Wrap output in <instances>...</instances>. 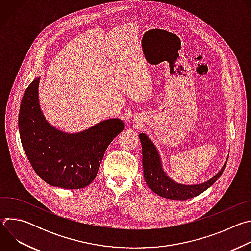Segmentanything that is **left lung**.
<instances>
[{
    "label": "left lung",
    "mask_w": 251,
    "mask_h": 251,
    "mask_svg": "<svg viewBox=\"0 0 251 251\" xmlns=\"http://www.w3.org/2000/svg\"><path fill=\"white\" fill-rule=\"evenodd\" d=\"M139 138L142 145L143 170H144L145 181L148 187L155 194L170 200L185 201L203 193L218 181V178L222 176L228 160L227 157L223 168L218 172L216 176L210 177L209 180L201 184L185 185L174 181L173 178L167 175L163 168L160 153L158 152V149L151 139L145 133H140Z\"/></svg>",
    "instance_id": "obj_1"
}]
</instances>
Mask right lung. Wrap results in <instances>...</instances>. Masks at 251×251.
<instances>
[{"instance_id":"1","label":"right lung","mask_w":251,"mask_h":251,"mask_svg":"<svg viewBox=\"0 0 251 251\" xmlns=\"http://www.w3.org/2000/svg\"><path fill=\"white\" fill-rule=\"evenodd\" d=\"M35 77L23 96L19 131L25 155L39 176L52 187L82 189L94 180L107 147L123 131L119 118L100 121L78 133H66L52 126L40 105Z\"/></svg>"}]
</instances>
